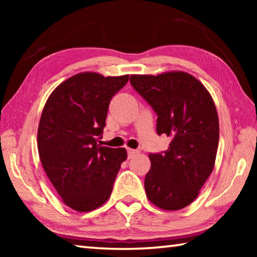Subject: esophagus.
Wrapping results in <instances>:
<instances>
[{"label":"esophagus","mask_w":257,"mask_h":257,"mask_svg":"<svg viewBox=\"0 0 257 257\" xmlns=\"http://www.w3.org/2000/svg\"><path fill=\"white\" fill-rule=\"evenodd\" d=\"M127 152H128V158H129V159H133L135 155H137V154H138V151H136V150L128 149V150H127Z\"/></svg>","instance_id":"esophagus-1"}]
</instances>
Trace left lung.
I'll return each mask as SVG.
<instances>
[{
  "label": "left lung",
  "instance_id": "left-lung-1",
  "mask_svg": "<svg viewBox=\"0 0 257 257\" xmlns=\"http://www.w3.org/2000/svg\"><path fill=\"white\" fill-rule=\"evenodd\" d=\"M130 84L158 114V134L172 138L167 151L149 155L146 196L162 210H181L195 201L214 168L215 104L202 82L187 72L133 75Z\"/></svg>",
  "mask_w": 257,
  "mask_h": 257
}]
</instances>
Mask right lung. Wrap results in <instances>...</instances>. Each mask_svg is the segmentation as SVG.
Listing matches in <instances>:
<instances>
[{
    "instance_id": "right-lung-1",
    "label": "right lung",
    "mask_w": 257,
    "mask_h": 257,
    "mask_svg": "<svg viewBox=\"0 0 257 257\" xmlns=\"http://www.w3.org/2000/svg\"><path fill=\"white\" fill-rule=\"evenodd\" d=\"M129 75L82 72L59 85L43 108L37 133L45 173L63 203L78 212L99 207L110 197L124 149L98 144L111 98Z\"/></svg>"
}]
</instances>
